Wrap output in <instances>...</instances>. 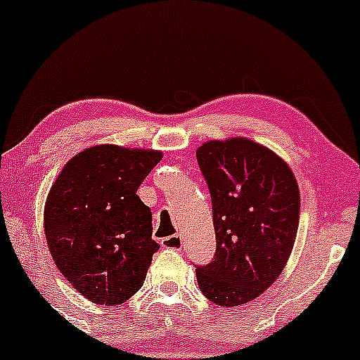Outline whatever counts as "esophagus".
<instances>
[{
  "label": "esophagus",
  "instance_id": "esophagus-1",
  "mask_svg": "<svg viewBox=\"0 0 360 360\" xmlns=\"http://www.w3.org/2000/svg\"><path fill=\"white\" fill-rule=\"evenodd\" d=\"M161 246H162V248H166V250H175V251H180V250H181V236L175 234V236L165 237V239L161 240Z\"/></svg>",
  "mask_w": 360,
  "mask_h": 360
}]
</instances>
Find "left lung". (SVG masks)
<instances>
[{"mask_svg": "<svg viewBox=\"0 0 360 360\" xmlns=\"http://www.w3.org/2000/svg\"><path fill=\"white\" fill-rule=\"evenodd\" d=\"M210 188L217 250L195 266L210 302L237 307L260 296L290 258L300 221V191L291 168L248 139L213 140L198 149Z\"/></svg>", "mask_w": 360, "mask_h": 360, "instance_id": "8db88e82", "label": "left lung"}]
</instances>
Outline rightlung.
I'll return each instance as SVG.
<instances>
[{
  "label": "right lung",
  "mask_w": 360,
  "mask_h": 360,
  "mask_svg": "<svg viewBox=\"0 0 360 360\" xmlns=\"http://www.w3.org/2000/svg\"><path fill=\"white\" fill-rule=\"evenodd\" d=\"M161 161L158 150L97 146L64 166L44 206V234L55 265L84 298L116 305L146 281L159 244L153 213L136 195Z\"/></svg>",
  "instance_id": "1"
}]
</instances>
